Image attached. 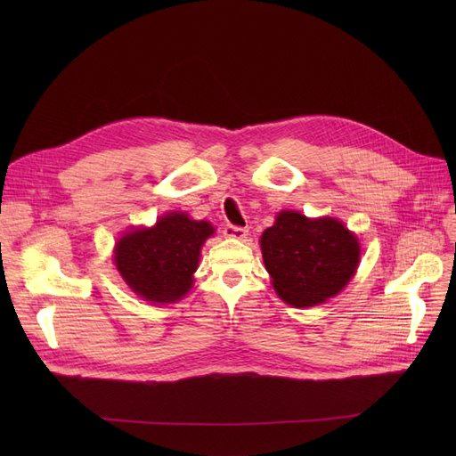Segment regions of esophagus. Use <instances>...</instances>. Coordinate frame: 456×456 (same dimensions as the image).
<instances>
[{
	"label": "esophagus",
	"mask_w": 456,
	"mask_h": 456,
	"mask_svg": "<svg viewBox=\"0 0 456 456\" xmlns=\"http://www.w3.org/2000/svg\"><path fill=\"white\" fill-rule=\"evenodd\" d=\"M224 234L229 236V238H238V240H242V238L248 236V229H246V227H240V225L227 224V225L224 227Z\"/></svg>",
	"instance_id": "obj_1"
}]
</instances>
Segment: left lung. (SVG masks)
<instances>
[{"instance_id": "left-lung-1", "label": "left lung", "mask_w": 456, "mask_h": 456, "mask_svg": "<svg viewBox=\"0 0 456 456\" xmlns=\"http://www.w3.org/2000/svg\"><path fill=\"white\" fill-rule=\"evenodd\" d=\"M262 258L279 297L313 306L337 296L354 275L361 246L338 220L284 210L260 236Z\"/></svg>"}]
</instances>
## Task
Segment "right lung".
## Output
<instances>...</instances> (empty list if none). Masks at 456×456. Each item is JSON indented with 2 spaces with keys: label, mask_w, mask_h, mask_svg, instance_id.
Listing matches in <instances>:
<instances>
[{
  "label": "right lung",
  "mask_w": 456,
  "mask_h": 456,
  "mask_svg": "<svg viewBox=\"0 0 456 456\" xmlns=\"http://www.w3.org/2000/svg\"><path fill=\"white\" fill-rule=\"evenodd\" d=\"M214 232L207 222L190 220L183 212L159 218L151 229H136L116 244V268L140 297L174 303L191 286L200 249Z\"/></svg>",
  "instance_id": "obj_1"
}]
</instances>
